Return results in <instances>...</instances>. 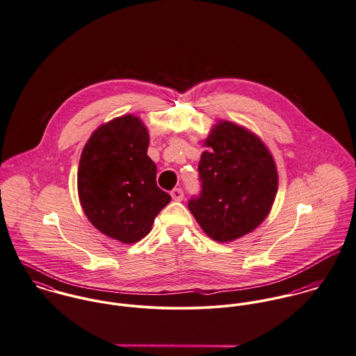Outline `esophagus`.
<instances>
[{"label":"esophagus","mask_w":356,"mask_h":356,"mask_svg":"<svg viewBox=\"0 0 356 356\" xmlns=\"http://www.w3.org/2000/svg\"><path fill=\"white\" fill-rule=\"evenodd\" d=\"M170 195H172V199H173V200L180 202V200H183V197H184V193H183V190H181V188H175V190H172Z\"/></svg>","instance_id":"1"}]
</instances>
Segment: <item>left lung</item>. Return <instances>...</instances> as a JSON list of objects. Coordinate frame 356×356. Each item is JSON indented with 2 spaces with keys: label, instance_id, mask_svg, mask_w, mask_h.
<instances>
[{
  "label": "left lung",
  "instance_id": "8db88e82",
  "mask_svg": "<svg viewBox=\"0 0 356 356\" xmlns=\"http://www.w3.org/2000/svg\"><path fill=\"white\" fill-rule=\"evenodd\" d=\"M197 172L200 194L188 209L204 234L225 243L254 231L269 214L278 186L265 143L231 121H218L204 139Z\"/></svg>",
  "mask_w": 356,
  "mask_h": 356
}]
</instances>
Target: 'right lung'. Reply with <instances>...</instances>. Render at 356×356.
Here are the masks:
<instances>
[{
    "label": "right lung",
    "mask_w": 356,
    "mask_h": 356,
    "mask_svg": "<svg viewBox=\"0 0 356 356\" xmlns=\"http://www.w3.org/2000/svg\"><path fill=\"white\" fill-rule=\"evenodd\" d=\"M149 132L132 115L98 127L87 140L78 170L80 204L90 222L124 244L146 236L170 202L157 186V166L147 156Z\"/></svg>",
    "instance_id": "obj_1"
}]
</instances>
